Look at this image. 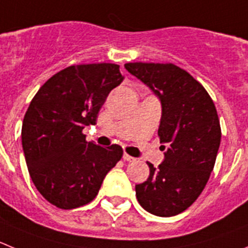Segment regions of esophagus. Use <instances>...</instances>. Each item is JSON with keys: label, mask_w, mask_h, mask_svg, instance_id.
Here are the masks:
<instances>
[{"label": "esophagus", "mask_w": 248, "mask_h": 248, "mask_svg": "<svg viewBox=\"0 0 248 248\" xmlns=\"http://www.w3.org/2000/svg\"><path fill=\"white\" fill-rule=\"evenodd\" d=\"M123 159H124V161H126V162H134V161H135V158L131 157V155H129L128 153H124V155H123Z\"/></svg>", "instance_id": "1"}]
</instances>
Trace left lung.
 Listing matches in <instances>:
<instances>
[{"label": "left lung", "instance_id": "1", "mask_svg": "<svg viewBox=\"0 0 248 248\" xmlns=\"http://www.w3.org/2000/svg\"><path fill=\"white\" fill-rule=\"evenodd\" d=\"M125 68L161 100L158 136L168 145L162 164L147 163L150 176L135 186L136 199L151 214L176 216L196 201L214 168L221 138L216 106L206 89L173 63H126Z\"/></svg>", "mask_w": 248, "mask_h": 248}]
</instances>
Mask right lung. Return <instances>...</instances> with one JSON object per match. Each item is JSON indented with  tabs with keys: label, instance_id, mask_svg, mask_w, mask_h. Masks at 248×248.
I'll return each instance as SVG.
<instances>
[{
	"label": "right lung",
	"instance_id": "add662e5",
	"mask_svg": "<svg viewBox=\"0 0 248 248\" xmlns=\"http://www.w3.org/2000/svg\"><path fill=\"white\" fill-rule=\"evenodd\" d=\"M112 63L70 65L49 78L30 102L22 126L28 170L37 191L53 206L90 203L123 148L87 142L82 129L95 125L108 93L123 81Z\"/></svg>",
	"mask_w": 248,
	"mask_h": 248
}]
</instances>
